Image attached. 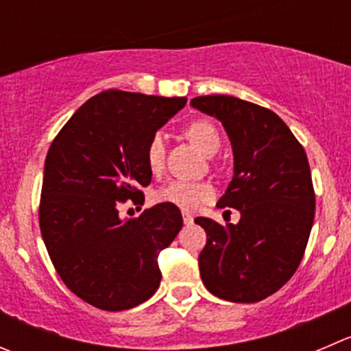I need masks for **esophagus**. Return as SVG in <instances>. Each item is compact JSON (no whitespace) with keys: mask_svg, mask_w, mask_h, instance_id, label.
I'll list each match as a JSON object with an SVG mask.
<instances>
[{"mask_svg":"<svg viewBox=\"0 0 351 351\" xmlns=\"http://www.w3.org/2000/svg\"><path fill=\"white\" fill-rule=\"evenodd\" d=\"M183 223L185 224H192L193 223V216L190 213H183Z\"/></svg>","mask_w":351,"mask_h":351,"instance_id":"1","label":"esophagus"}]
</instances>
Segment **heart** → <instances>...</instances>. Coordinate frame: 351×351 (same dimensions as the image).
Instances as JSON below:
<instances>
[{"mask_svg":"<svg viewBox=\"0 0 351 351\" xmlns=\"http://www.w3.org/2000/svg\"><path fill=\"white\" fill-rule=\"evenodd\" d=\"M185 135L199 151L213 156L219 149L221 138L216 127L206 120H195L186 125ZM145 161L152 173H159L165 166V138L156 134L149 141L145 151ZM214 197L213 185L206 182H186V180H173L168 185L156 192L154 199L161 204H171L182 210H195L202 204L209 202Z\"/></svg>","mask_w":351,"mask_h":351,"instance_id":"obj_1","label":"heart"}]
</instances>
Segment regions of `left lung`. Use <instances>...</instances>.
I'll return each mask as SVG.
<instances>
[{
    "instance_id": "obj_1",
    "label": "left lung",
    "mask_w": 351,
    "mask_h": 351,
    "mask_svg": "<svg viewBox=\"0 0 351 351\" xmlns=\"http://www.w3.org/2000/svg\"><path fill=\"white\" fill-rule=\"evenodd\" d=\"M190 106L216 118L233 151V178L217 207L240 213L226 226L197 217L207 241L202 283L216 297L254 304L295 274L314 224L311 166L300 142L271 110L233 96H200Z\"/></svg>"
}]
</instances>
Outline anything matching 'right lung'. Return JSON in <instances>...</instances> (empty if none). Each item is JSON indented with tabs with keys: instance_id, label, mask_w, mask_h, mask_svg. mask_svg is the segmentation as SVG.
Listing matches in <instances>:
<instances>
[{
	"instance_id": "add662e5",
	"label": "right lung",
	"mask_w": 351,
	"mask_h": 351,
	"mask_svg": "<svg viewBox=\"0 0 351 351\" xmlns=\"http://www.w3.org/2000/svg\"><path fill=\"white\" fill-rule=\"evenodd\" d=\"M185 104L186 97L104 90L75 111L47 151L44 245L68 290L101 311L137 307L161 283L158 255L182 230V213L156 204L130 219L118 206H144L149 141Z\"/></svg>"
}]
</instances>
